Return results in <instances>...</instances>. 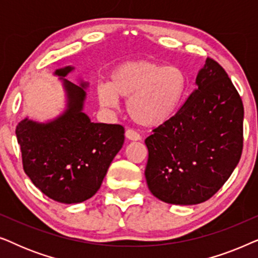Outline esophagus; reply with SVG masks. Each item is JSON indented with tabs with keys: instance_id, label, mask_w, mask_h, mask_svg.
Returning a JSON list of instances; mask_svg holds the SVG:
<instances>
[{
	"instance_id": "34e87169",
	"label": "esophagus",
	"mask_w": 258,
	"mask_h": 258,
	"mask_svg": "<svg viewBox=\"0 0 258 258\" xmlns=\"http://www.w3.org/2000/svg\"><path fill=\"white\" fill-rule=\"evenodd\" d=\"M125 137L130 141H140L141 140V135L139 133H136L135 130L133 129H128L125 132Z\"/></svg>"
}]
</instances>
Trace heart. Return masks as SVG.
Masks as SVG:
<instances>
[{"mask_svg":"<svg viewBox=\"0 0 258 258\" xmlns=\"http://www.w3.org/2000/svg\"><path fill=\"white\" fill-rule=\"evenodd\" d=\"M188 94V79L181 68L150 59L124 62L110 73L108 84L97 88L104 108H116L118 98L128 100L126 109L134 122L143 126L163 125L181 108Z\"/></svg>","mask_w":258,"mask_h":258,"instance_id":"heart-1","label":"heart"}]
</instances>
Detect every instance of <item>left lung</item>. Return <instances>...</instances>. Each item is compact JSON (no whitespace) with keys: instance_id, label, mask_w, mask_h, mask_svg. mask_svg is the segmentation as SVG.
I'll use <instances>...</instances> for the list:
<instances>
[{"instance_id":"obj_1","label":"left lung","mask_w":258,"mask_h":258,"mask_svg":"<svg viewBox=\"0 0 258 258\" xmlns=\"http://www.w3.org/2000/svg\"><path fill=\"white\" fill-rule=\"evenodd\" d=\"M196 84L177 114L146 139L148 188L165 203L206 202L242 155L244 109L228 74L208 57Z\"/></svg>"}]
</instances>
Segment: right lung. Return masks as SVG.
I'll return each mask as SVG.
<instances>
[{
	"instance_id": "1",
	"label": "right lung",
	"mask_w": 258,
	"mask_h": 258,
	"mask_svg": "<svg viewBox=\"0 0 258 258\" xmlns=\"http://www.w3.org/2000/svg\"><path fill=\"white\" fill-rule=\"evenodd\" d=\"M73 69L55 72L67 91V110L51 122L24 118L16 126L24 172L45 196L66 204L81 203L97 192L124 142L122 125L94 123L82 111L88 84L63 79Z\"/></svg>"
}]
</instances>
